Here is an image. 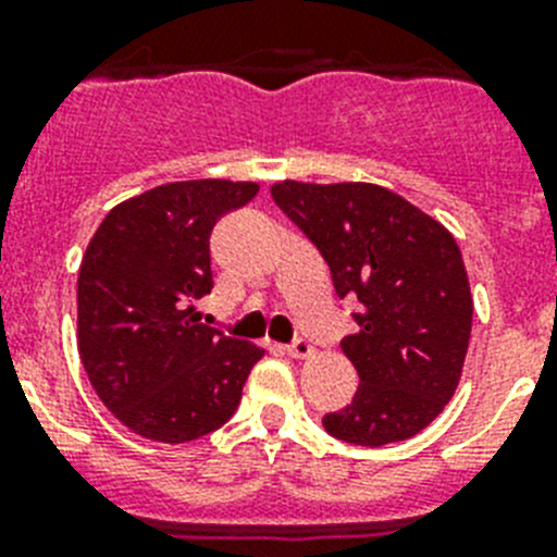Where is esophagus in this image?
<instances>
[{
  "mask_svg": "<svg viewBox=\"0 0 557 557\" xmlns=\"http://www.w3.org/2000/svg\"><path fill=\"white\" fill-rule=\"evenodd\" d=\"M287 354H289V357H295V359H309L314 354V348L309 346L307 339L298 337V339H295V343H289Z\"/></svg>",
  "mask_w": 557,
  "mask_h": 557,
  "instance_id": "1",
  "label": "esophagus"
}]
</instances>
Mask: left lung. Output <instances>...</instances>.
<instances>
[{
  "instance_id": "left-lung-1",
  "label": "left lung",
  "mask_w": 557,
  "mask_h": 557,
  "mask_svg": "<svg viewBox=\"0 0 557 557\" xmlns=\"http://www.w3.org/2000/svg\"><path fill=\"white\" fill-rule=\"evenodd\" d=\"M270 195L318 245L339 298L359 304V329L339 343L359 387L326 432L357 446L418 435L455 396L469 351L474 301L455 236L376 184L278 181Z\"/></svg>"
}]
</instances>
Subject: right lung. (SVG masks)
<instances>
[{
	"label": "right lung",
	"mask_w": 557,
	"mask_h": 557,
	"mask_svg": "<svg viewBox=\"0 0 557 557\" xmlns=\"http://www.w3.org/2000/svg\"><path fill=\"white\" fill-rule=\"evenodd\" d=\"M253 181H175L113 206L77 273V351L102 405L159 444L203 437L234 416L262 348L200 323L209 236Z\"/></svg>",
	"instance_id": "obj_1"
}]
</instances>
